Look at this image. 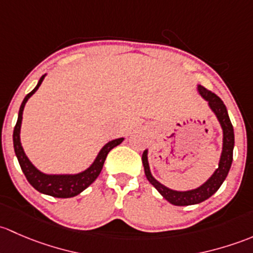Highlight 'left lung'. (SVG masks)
<instances>
[{"mask_svg":"<svg viewBox=\"0 0 253 253\" xmlns=\"http://www.w3.org/2000/svg\"><path fill=\"white\" fill-rule=\"evenodd\" d=\"M197 92L201 95V97L205 101H207L208 107L211 108V111L217 117L223 131L222 153H220L218 168L213 171L212 175L204 184L196 187V189L185 190V191L169 189L166 185L160 183L152 175V173H151L150 165H148V150H145L144 153H142V165H144L147 180L157 189V191L162 195L163 199H166L169 204L174 206L197 205L206 201L207 199H210L213 194H215L218 191L220 185L225 180L226 175H228L229 170H230L231 163H233L234 129L233 126H231V122L230 118H229L225 105H224L223 101L215 93L211 92V91H208L207 88L201 86V85H197Z\"/></svg>","mask_w":253,"mask_h":253,"instance_id":"8db88e82","label":"left lung"}]
</instances>
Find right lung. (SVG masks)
Returning <instances> with one entry per match:
<instances>
[{"instance_id": "obj_1", "label": "right lung", "mask_w": 253, "mask_h": 253, "mask_svg": "<svg viewBox=\"0 0 253 253\" xmlns=\"http://www.w3.org/2000/svg\"><path fill=\"white\" fill-rule=\"evenodd\" d=\"M45 77L46 74H43L42 77L40 78V80H39L35 88L25 96L22 105H20L19 113H18V121L14 126V131H13V146H14V152L18 158V162H19L20 165V168H22L25 178L28 179V181H29L34 189L38 190L41 194L48 195V196L58 197V199H69V197H74L77 196V195H79L80 192L84 191L86 187L90 186V185L97 179L101 170H102L103 163H105L108 152L112 148L116 147V146L121 145L122 142H123L124 137L111 140L107 144L103 145V147L101 148L100 152L97 153V156H96V158L93 160V162L91 163L85 170L79 171V173L47 174L39 170V169L30 162L28 156L25 155L24 148H23L22 142H20V127H22L23 111H24L25 103H27L31 96L38 91V88L40 87L41 83L43 82Z\"/></svg>"}]
</instances>
